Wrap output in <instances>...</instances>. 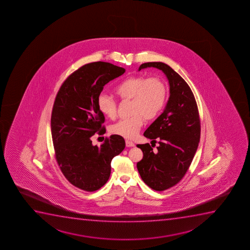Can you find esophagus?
<instances>
[{"label":"esophagus","instance_id":"obj_1","mask_svg":"<svg viewBox=\"0 0 250 250\" xmlns=\"http://www.w3.org/2000/svg\"><path fill=\"white\" fill-rule=\"evenodd\" d=\"M125 145H126L127 147L135 146V144L133 143L132 141H125Z\"/></svg>","mask_w":250,"mask_h":250}]
</instances>
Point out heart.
Segmentation results:
<instances>
[{"instance_id": "1", "label": "heart", "mask_w": 250, "mask_h": 250, "mask_svg": "<svg viewBox=\"0 0 250 250\" xmlns=\"http://www.w3.org/2000/svg\"><path fill=\"white\" fill-rule=\"evenodd\" d=\"M115 94L121 100H131V116L112 125L110 132L124 138L133 139L138 134L146 121H151L164 107L167 88L161 79L153 77L132 76L115 86ZM98 109L105 117L114 119L117 114L115 100L107 94L98 98Z\"/></svg>"}]
</instances>
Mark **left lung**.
Segmentation results:
<instances>
[{
  "label": "left lung",
  "mask_w": 250,
  "mask_h": 250,
  "mask_svg": "<svg viewBox=\"0 0 250 250\" xmlns=\"http://www.w3.org/2000/svg\"><path fill=\"white\" fill-rule=\"evenodd\" d=\"M150 67L162 70L167 78L170 97L163 113L144 132L154 145H137L143 152L137 169L148 187L161 191L185 176L199 144L201 125L197 102L185 80L164 62H145L139 71ZM156 143L159 146L155 151Z\"/></svg>",
  "instance_id": "obj_1"
}]
</instances>
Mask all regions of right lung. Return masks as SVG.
<instances>
[{
	"mask_svg": "<svg viewBox=\"0 0 250 250\" xmlns=\"http://www.w3.org/2000/svg\"><path fill=\"white\" fill-rule=\"evenodd\" d=\"M125 72L109 62L83 65L67 78L55 98L51 132L57 162L66 179L83 191H96L105 184L112 159L125 147L119 135H110L100 146L92 144L91 139L106 131L98 98L106 83Z\"/></svg>",
	"mask_w": 250,
	"mask_h": 250,
	"instance_id": "add662e5",
	"label": "right lung"
}]
</instances>
